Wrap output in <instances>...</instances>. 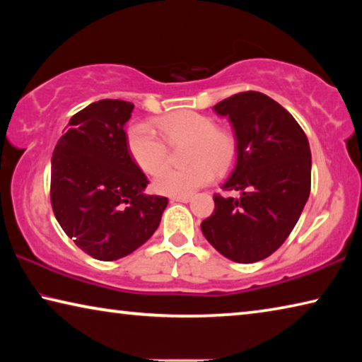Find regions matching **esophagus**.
Listing matches in <instances>:
<instances>
[{
	"instance_id": "obj_1",
	"label": "esophagus",
	"mask_w": 362,
	"mask_h": 362,
	"mask_svg": "<svg viewBox=\"0 0 362 362\" xmlns=\"http://www.w3.org/2000/svg\"><path fill=\"white\" fill-rule=\"evenodd\" d=\"M170 201H177V203H188L192 201V196L185 194V196H170Z\"/></svg>"
}]
</instances>
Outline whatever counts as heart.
Wrapping results in <instances>:
<instances>
[{"label": "heart", "mask_w": 362, "mask_h": 362, "mask_svg": "<svg viewBox=\"0 0 362 362\" xmlns=\"http://www.w3.org/2000/svg\"><path fill=\"white\" fill-rule=\"evenodd\" d=\"M155 129L168 144L187 141L184 158L192 162L187 168L163 170L167 149L153 127L145 122H134L126 132V145L134 163L145 174H156L153 180L155 192L166 196H185L204 187L214 179V169L223 173L236 155V140L233 134L216 127L209 116L196 112H175L158 118Z\"/></svg>", "instance_id": "heart-1"}]
</instances>
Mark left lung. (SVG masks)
I'll return each instance as SVG.
<instances>
[{
  "mask_svg": "<svg viewBox=\"0 0 362 362\" xmlns=\"http://www.w3.org/2000/svg\"><path fill=\"white\" fill-rule=\"evenodd\" d=\"M214 112L235 132L236 163L214 194L212 216L201 231L226 259L254 263L283 244L300 218L311 187V151L302 127L286 108L255 90L228 97Z\"/></svg>",
  "mask_w": 362,
  "mask_h": 362,
  "instance_id": "left-lung-1",
  "label": "left lung"
}]
</instances>
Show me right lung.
I'll return each instance as SVG.
<instances>
[{
  "label": "right lung",
  "instance_id": "obj_1",
  "mask_svg": "<svg viewBox=\"0 0 362 362\" xmlns=\"http://www.w3.org/2000/svg\"><path fill=\"white\" fill-rule=\"evenodd\" d=\"M134 105L99 100L71 116L51 159V203L59 225L97 260L132 254L161 222L168 198L145 194L148 179L134 163L124 126Z\"/></svg>",
  "mask_w": 362,
  "mask_h": 362
}]
</instances>
